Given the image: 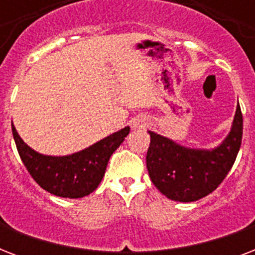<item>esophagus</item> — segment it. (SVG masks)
<instances>
[{"label": "esophagus", "instance_id": "obj_1", "mask_svg": "<svg viewBox=\"0 0 255 255\" xmlns=\"http://www.w3.org/2000/svg\"><path fill=\"white\" fill-rule=\"evenodd\" d=\"M135 126H140V124H139V123H136V124H135Z\"/></svg>", "mask_w": 255, "mask_h": 255}]
</instances>
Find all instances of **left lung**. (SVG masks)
<instances>
[{
  "label": "left lung",
  "mask_w": 255,
  "mask_h": 255,
  "mask_svg": "<svg viewBox=\"0 0 255 255\" xmlns=\"http://www.w3.org/2000/svg\"><path fill=\"white\" fill-rule=\"evenodd\" d=\"M241 107L226 139L214 149H192L148 131L151 143L147 169L153 185L173 201L192 202L205 197L224 181L233 167L242 141Z\"/></svg>",
  "instance_id": "left-lung-1"
}]
</instances>
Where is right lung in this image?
<instances>
[{
  "label": "right lung",
  "mask_w": 255,
  "mask_h": 255,
  "mask_svg": "<svg viewBox=\"0 0 255 255\" xmlns=\"http://www.w3.org/2000/svg\"><path fill=\"white\" fill-rule=\"evenodd\" d=\"M11 131L22 163L42 189L59 197L81 198L98 188L108 160L129 133V127L69 156L41 155L23 143L13 124Z\"/></svg>",
  "instance_id": "1"
}]
</instances>
